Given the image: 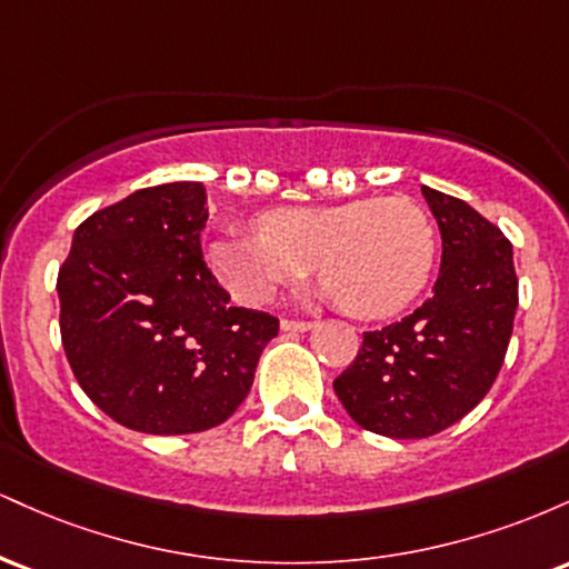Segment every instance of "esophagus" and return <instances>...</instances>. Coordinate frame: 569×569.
Segmentation results:
<instances>
[{
	"instance_id": "34e87169",
	"label": "esophagus",
	"mask_w": 569,
	"mask_h": 569,
	"mask_svg": "<svg viewBox=\"0 0 569 569\" xmlns=\"http://www.w3.org/2000/svg\"><path fill=\"white\" fill-rule=\"evenodd\" d=\"M312 321H291V318H283V321H280V329L283 331H310L312 329Z\"/></svg>"
}]
</instances>
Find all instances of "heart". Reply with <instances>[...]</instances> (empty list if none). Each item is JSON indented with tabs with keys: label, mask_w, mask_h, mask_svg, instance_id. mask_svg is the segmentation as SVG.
I'll list each match as a JSON object with an SVG mask.
<instances>
[{
	"label": "heart",
	"mask_w": 569,
	"mask_h": 569,
	"mask_svg": "<svg viewBox=\"0 0 569 569\" xmlns=\"http://www.w3.org/2000/svg\"><path fill=\"white\" fill-rule=\"evenodd\" d=\"M436 227L409 198H361L331 206L272 208L253 234L208 248V262L243 305H264L280 286L316 272L323 297L358 318L403 310L428 286L436 264Z\"/></svg>",
	"instance_id": "obj_1"
}]
</instances>
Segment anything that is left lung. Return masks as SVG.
Masks as SVG:
<instances>
[{
    "instance_id": "left-lung-1",
    "label": "left lung",
    "mask_w": 569,
    "mask_h": 569,
    "mask_svg": "<svg viewBox=\"0 0 569 569\" xmlns=\"http://www.w3.org/2000/svg\"><path fill=\"white\" fill-rule=\"evenodd\" d=\"M441 230L433 297L398 323L367 331L335 393L361 428L428 439L455 426L492 388L513 331V248L466 200L422 187Z\"/></svg>"
}]
</instances>
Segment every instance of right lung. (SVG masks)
<instances>
[{
  "instance_id": "right-lung-1",
  "label": "right lung",
  "mask_w": 569,
  "mask_h": 569,
  "mask_svg": "<svg viewBox=\"0 0 569 569\" xmlns=\"http://www.w3.org/2000/svg\"><path fill=\"white\" fill-rule=\"evenodd\" d=\"M206 221L198 181L139 189L84 219L58 270L69 367L98 409L139 433L221 426L278 335V318L232 307L211 276Z\"/></svg>"
}]
</instances>
